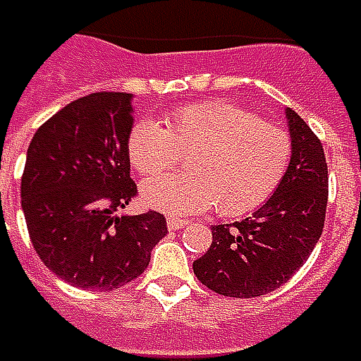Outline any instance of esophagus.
Listing matches in <instances>:
<instances>
[{
  "instance_id": "esophagus-1",
  "label": "esophagus",
  "mask_w": 361,
  "mask_h": 361,
  "mask_svg": "<svg viewBox=\"0 0 361 361\" xmlns=\"http://www.w3.org/2000/svg\"><path fill=\"white\" fill-rule=\"evenodd\" d=\"M187 224H189V221L178 219V217H169V219H166V226H169V229H172V231H176V229H180V227H185Z\"/></svg>"
}]
</instances>
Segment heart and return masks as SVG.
<instances>
[{"label":"heart","instance_id":"heart-1","mask_svg":"<svg viewBox=\"0 0 361 361\" xmlns=\"http://www.w3.org/2000/svg\"><path fill=\"white\" fill-rule=\"evenodd\" d=\"M288 135L224 101L174 109L162 121H140L128 135L130 164L144 176L169 171L187 156V174L142 185L148 207L195 215L215 205L221 215L258 207L276 189L288 164Z\"/></svg>","mask_w":361,"mask_h":361}]
</instances>
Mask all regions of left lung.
Here are the masks:
<instances>
[{"instance_id": "obj_1", "label": "left lung", "mask_w": 361, "mask_h": 361, "mask_svg": "<svg viewBox=\"0 0 361 361\" xmlns=\"http://www.w3.org/2000/svg\"><path fill=\"white\" fill-rule=\"evenodd\" d=\"M290 162L279 187L250 217L213 226L209 250L192 272L224 297L252 298L280 288L311 256L327 209V162L311 128L290 107Z\"/></svg>"}]
</instances>
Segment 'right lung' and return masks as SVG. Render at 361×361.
<instances>
[{
  "label": "right lung",
  "mask_w": 361,
  "mask_h": 361,
  "mask_svg": "<svg viewBox=\"0 0 361 361\" xmlns=\"http://www.w3.org/2000/svg\"><path fill=\"white\" fill-rule=\"evenodd\" d=\"M134 95L93 93L68 103L34 134L22 211L36 254L64 282L114 290L137 279L166 235L164 215H118L135 195L128 135Z\"/></svg>",
  "instance_id": "1"
}]
</instances>
